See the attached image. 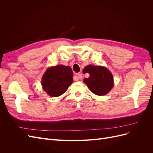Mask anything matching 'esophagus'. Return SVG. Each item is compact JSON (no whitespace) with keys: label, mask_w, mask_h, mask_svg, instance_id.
I'll list each match as a JSON object with an SVG mask.
<instances>
[{"label":"esophagus","mask_w":153,"mask_h":153,"mask_svg":"<svg viewBox=\"0 0 153 153\" xmlns=\"http://www.w3.org/2000/svg\"><path fill=\"white\" fill-rule=\"evenodd\" d=\"M77 76H78V79H80V80H82V79L83 76H82V73H78V74H77Z\"/></svg>","instance_id":"esophagus-1"}]
</instances>
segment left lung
Listing matches in <instances>:
<instances>
[{
    "instance_id": "8db88e82",
    "label": "left lung",
    "mask_w": 153,
    "mask_h": 153,
    "mask_svg": "<svg viewBox=\"0 0 153 153\" xmlns=\"http://www.w3.org/2000/svg\"><path fill=\"white\" fill-rule=\"evenodd\" d=\"M83 71L89 74V77L85 78L84 82L94 94L105 95L113 87V76L106 68L89 65L84 68Z\"/></svg>"
}]
</instances>
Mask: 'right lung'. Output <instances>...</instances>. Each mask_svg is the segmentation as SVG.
I'll use <instances>...</instances> for the list:
<instances>
[{
	"label": "right lung",
	"mask_w": 153,
	"mask_h": 153,
	"mask_svg": "<svg viewBox=\"0 0 153 153\" xmlns=\"http://www.w3.org/2000/svg\"><path fill=\"white\" fill-rule=\"evenodd\" d=\"M73 71L70 67L63 65L48 68L42 78L41 84L47 94L52 97L62 95L73 82Z\"/></svg>",
	"instance_id": "right-lung-1"
}]
</instances>
